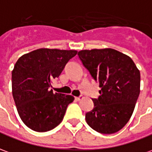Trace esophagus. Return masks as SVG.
<instances>
[{
	"label": "esophagus",
	"instance_id": "1",
	"mask_svg": "<svg viewBox=\"0 0 152 152\" xmlns=\"http://www.w3.org/2000/svg\"><path fill=\"white\" fill-rule=\"evenodd\" d=\"M80 99H81V96H79V97H75V99H76V101H79V100H80Z\"/></svg>",
	"mask_w": 152,
	"mask_h": 152
}]
</instances>
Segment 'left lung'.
Returning <instances> with one entry per match:
<instances>
[{
  "instance_id": "1",
  "label": "left lung",
  "mask_w": 152,
  "mask_h": 152,
  "mask_svg": "<svg viewBox=\"0 0 152 152\" xmlns=\"http://www.w3.org/2000/svg\"><path fill=\"white\" fill-rule=\"evenodd\" d=\"M80 60L101 90L92 99L94 109L86 113L88 125L112 134L127 124L140 94V72L131 58L112 48L81 50Z\"/></svg>"
}]
</instances>
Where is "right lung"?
Returning <instances> with one entry per match:
<instances>
[{
	"label": "right lung",
	"instance_id": "1",
	"mask_svg": "<svg viewBox=\"0 0 152 152\" xmlns=\"http://www.w3.org/2000/svg\"><path fill=\"white\" fill-rule=\"evenodd\" d=\"M76 50L39 48L21 56L12 71V94L21 120L39 132L50 131L64 118L72 95L53 94L52 80L58 78Z\"/></svg>",
	"mask_w": 152,
	"mask_h": 152
}]
</instances>
